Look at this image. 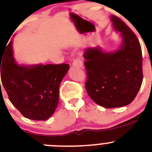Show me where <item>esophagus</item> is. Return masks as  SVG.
Masks as SVG:
<instances>
[{"instance_id":"obj_1","label":"esophagus","mask_w":152,"mask_h":152,"mask_svg":"<svg viewBox=\"0 0 152 152\" xmlns=\"http://www.w3.org/2000/svg\"><path fill=\"white\" fill-rule=\"evenodd\" d=\"M72 65L74 66L79 67V68H81L83 66V58L81 57H77L76 59H75L73 61Z\"/></svg>"}]
</instances>
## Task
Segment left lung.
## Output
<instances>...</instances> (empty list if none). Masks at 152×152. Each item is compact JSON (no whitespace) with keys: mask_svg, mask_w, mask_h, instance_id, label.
I'll list each match as a JSON object with an SVG mask.
<instances>
[{"mask_svg":"<svg viewBox=\"0 0 152 152\" xmlns=\"http://www.w3.org/2000/svg\"><path fill=\"white\" fill-rule=\"evenodd\" d=\"M114 28L123 43L114 53L88 48L84 53L86 89L94 102L107 108L123 107L133 101L143 81V57L140 42L124 22L112 17Z\"/></svg>","mask_w":152,"mask_h":152,"instance_id":"1","label":"left lung"}]
</instances>
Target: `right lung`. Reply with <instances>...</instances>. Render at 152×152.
I'll return each instance as SVG.
<instances>
[{
  "instance_id": "obj_1",
  "label": "right lung",
  "mask_w": 152,
  "mask_h": 152,
  "mask_svg": "<svg viewBox=\"0 0 152 152\" xmlns=\"http://www.w3.org/2000/svg\"><path fill=\"white\" fill-rule=\"evenodd\" d=\"M12 44L7 45L0 58L1 83L9 99L26 118L48 119L58 104L59 86L69 65L19 66L12 56Z\"/></svg>"
}]
</instances>
